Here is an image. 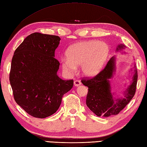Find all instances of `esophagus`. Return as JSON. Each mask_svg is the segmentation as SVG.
I'll return each instance as SVG.
<instances>
[{"instance_id":"34e87169","label":"esophagus","mask_w":147,"mask_h":147,"mask_svg":"<svg viewBox=\"0 0 147 147\" xmlns=\"http://www.w3.org/2000/svg\"><path fill=\"white\" fill-rule=\"evenodd\" d=\"M74 84L75 86H78V85L81 84V82L78 80H74Z\"/></svg>"}]
</instances>
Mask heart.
Wrapping results in <instances>:
<instances>
[{"label":"heart","instance_id":"1","mask_svg":"<svg viewBox=\"0 0 147 147\" xmlns=\"http://www.w3.org/2000/svg\"><path fill=\"white\" fill-rule=\"evenodd\" d=\"M109 55V47L98 40L78 42L67 51V58L62 60L63 70L69 74L76 70V65L86 76H94L100 72Z\"/></svg>","mask_w":147,"mask_h":147}]
</instances>
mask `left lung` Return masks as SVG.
I'll return each mask as SVG.
<instances>
[{
  "mask_svg": "<svg viewBox=\"0 0 147 147\" xmlns=\"http://www.w3.org/2000/svg\"><path fill=\"white\" fill-rule=\"evenodd\" d=\"M124 47L123 45H119L117 49H122ZM114 57H112L105 67L95 76L83 78L81 80L83 84L88 87L89 90L86 105L98 116L109 117L118 114L132 99L136 90L138 73L134 66L135 73L133 76L132 82L127 89L125 98L113 100L109 79L113 76L114 71Z\"/></svg>",
  "mask_w": 147,
  "mask_h": 147,
  "instance_id": "8db88e82",
  "label": "left lung"
}]
</instances>
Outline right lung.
<instances>
[{
	"mask_svg": "<svg viewBox=\"0 0 147 147\" xmlns=\"http://www.w3.org/2000/svg\"><path fill=\"white\" fill-rule=\"evenodd\" d=\"M60 38L51 34H29L15 51L9 82L16 102L31 116L45 118L60 107L73 80L57 75L60 62L54 57Z\"/></svg>",
	"mask_w": 147,
	"mask_h": 147,
	"instance_id": "add662e5",
	"label": "right lung"
}]
</instances>
